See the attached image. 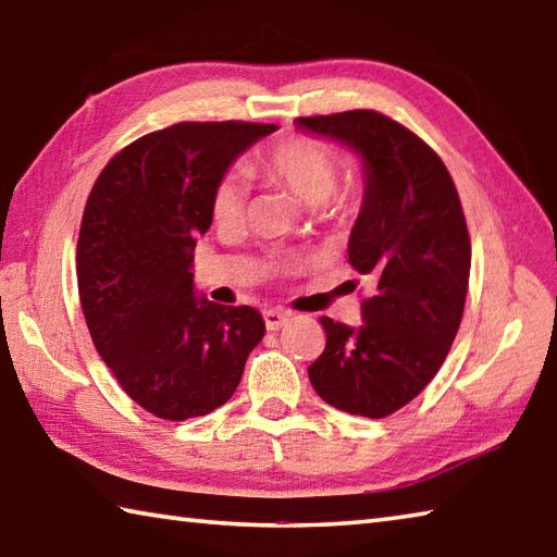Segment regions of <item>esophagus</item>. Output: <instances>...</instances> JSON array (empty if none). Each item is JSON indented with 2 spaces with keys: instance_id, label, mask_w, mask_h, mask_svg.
I'll return each instance as SVG.
<instances>
[{
  "instance_id": "esophagus-1",
  "label": "esophagus",
  "mask_w": 557,
  "mask_h": 557,
  "mask_svg": "<svg viewBox=\"0 0 557 557\" xmlns=\"http://www.w3.org/2000/svg\"><path fill=\"white\" fill-rule=\"evenodd\" d=\"M265 319V329L268 331H280L282 325H285L289 321V313L287 311H280V309H270L263 313Z\"/></svg>"
}]
</instances>
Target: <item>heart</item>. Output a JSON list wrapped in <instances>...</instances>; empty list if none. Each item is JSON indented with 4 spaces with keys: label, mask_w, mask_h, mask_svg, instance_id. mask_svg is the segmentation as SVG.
I'll return each instance as SVG.
<instances>
[{
    "label": "heart",
    "mask_w": 557,
    "mask_h": 557,
    "mask_svg": "<svg viewBox=\"0 0 557 557\" xmlns=\"http://www.w3.org/2000/svg\"><path fill=\"white\" fill-rule=\"evenodd\" d=\"M260 176L287 188L304 207H329L335 198L345 202L347 193L335 195L337 159L319 139L292 137L277 141L258 159ZM246 188L236 176H224L212 193V216L216 224L242 220Z\"/></svg>",
    "instance_id": "heart-1"
}]
</instances>
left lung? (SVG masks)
<instances>
[{
    "label": "left lung",
    "instance_id": "8db88e82",
    "mask_svg": "<svg viewBox=\"0 0 557 557\" xmlns=\"http://www.w3.org/2000/svg\"><path fill=\"white\" fill-rule=\"evenodd\" d=\"M294 125L341 141L362 161L364 195L347 256L374 285L357 329L323 315L325 350L309 381L337 410L386 418L430 384L459 331L471 272L459 193L418 135L376 111Z\"/></svg>",
    "mask_w": 557,
    "mask_h": 557
}]
</instances>
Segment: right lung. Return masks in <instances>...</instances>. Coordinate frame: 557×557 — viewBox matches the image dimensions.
<instances>
[{
	"instance_id": "add662e5",
	"label": "right lung",
	"mask_w": 557,
	"mask_h": 557,
	"mask_svg": "<svg viewBox=\"0 0 557 557\" xmlns=\"http://www.w3.org/2000/svg\"><path fill=\"white\" fill-rule=\"evenodd\" d=\"M277 125L178 123L133 141L86 200L76 282L98 355L137 406L190 420L234 396L265 321L220 307L193 280L195 238L212 224L228 166Z\"/></svg>"
}]
</instances>
